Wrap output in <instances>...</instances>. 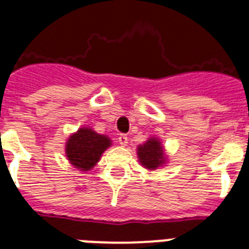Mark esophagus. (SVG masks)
Wrapping results in <instances>:
<instances>
[{"instance_id":"esophagus-1","label":"esophagus","mask_w":249,"mask_h":249,"mask_svg":"<svg viewBox=\"0 0 249 249\" xmlns=\"http://www.w3.org/2000/svg\"><path fill=\"white\" fill-rule=\"evenodd\" d=\"M117 140H119V143L123 144V146H126V143H128V137H126V134H120Z\"/></svg>"}]
</instances>
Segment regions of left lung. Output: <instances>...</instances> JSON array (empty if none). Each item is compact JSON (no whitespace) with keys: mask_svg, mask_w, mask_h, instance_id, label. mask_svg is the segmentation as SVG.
Listing matches in <instances>:
<instances>
[{"mask_svg":"<svg viewBox=\"0 0 249 249\" xmlns=\"http://www.w3.org/2000/svg\"><path fill=\"white\" fill-rule=\"evenodd\" d=\"M137 155L140 163L146 169L155 170L166 163L165 152L159 138H148L143 144L137 147Z\"/></svg>","mask_w":249,"mask_h":249,"instance_id":"obj_1","label":"left lung"}]
</instances>
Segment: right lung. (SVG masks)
I'll return each mask as SVG.
<instances>
[{
    "instance_id": "1",
    "label": "right lung",
    "mask_w": 249,
    "mask_h": 249,
    "mask_svg": "<svg viewBox=\"0 0 249 249\" xmlns=\"http://www.w3.org/2000/svg\"><path fill=\"white\" fill-rule=\"evenodd\" d=\"M109 146L111 140L108 137L84 126L67 140L66 156L75 168L88 172L99 161L102 154Z\"/></svg>"
}]
</instances>
